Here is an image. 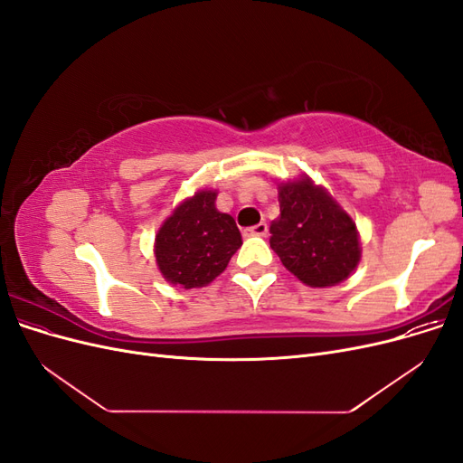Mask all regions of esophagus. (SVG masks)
<instances>
[{
	"label": "esophagus",
	"instance_id": "esophagus-1",
	"mask_svg": "<svg viewBox=\"0 0 463 463\" xmlns=\"http://www.w3.org/2000/svg\"><path fill=\"white\" fill-rule=\"evenodd\" d=\"M266 233H269V226H266L264 222L257 223V226H253V228H247V230H245V235H257V237H264Z\"/></svg>",
	"mask_w": 463,
	"mask_h": 463
}]
</instances>
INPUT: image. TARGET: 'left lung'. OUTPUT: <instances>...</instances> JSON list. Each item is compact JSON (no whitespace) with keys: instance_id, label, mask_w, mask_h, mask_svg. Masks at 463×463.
Here are the masks:
<instances>
[{"instance_id":"obj_1","label":"left lung","mask_w":463,"mask_h":463,"mask_svg":"<svg viewBox=\"0 0 463 463\" xmlns=\"http://www.w3.org/2000/svg\"><path fill=\"white\" fill-rule=\"evenodd\" d=\"M278 201L270 247L286 269L311 288L344 282L361 260L355 222L309 175L279 184Z\"/></svg>"}]
</instances>
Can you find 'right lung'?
Masks as SVG:
<instances>
[{
  "label": "right lung",
  "instance_id": "right-lung-1",
  "mask_svg": "<svg viewBox=\"0 0 463 463\" xmlns=\"http://www.w3.org/2000/svg\"><path fill=\"white\" fill-rule=\"evenodd\" d=\"M216 191H199L181 203L156 233L154 255L162 276L185 289L203 288L220 276L241 247L230 214L216 208Z\"/></svg>",
  "mask_w": 463,
  "mask_h": 463
}]
</instances>
